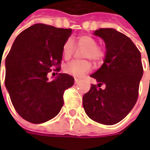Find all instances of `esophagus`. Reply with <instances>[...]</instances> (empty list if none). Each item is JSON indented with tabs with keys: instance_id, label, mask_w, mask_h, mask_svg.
I'll return each instance as SVG.
<instances>
[{
	"instance_id": "1",
	"label": "esophagus",
	"mask_w": 150,
	"mask_h": 150,
	"mask_svg": "<svg viewBox=\"0 0 150 150\" xmlns=\"http://www.w3.org/2000/svg\"><path fill=\"white\" fill-rule=\"evenodd\" d=\"M74 81H75V83H78L80 80H79L78 78H75V79H74Z\"/></svg>"
}]
</instances>
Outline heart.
Here are the masks:
<instances>
[{"mask_svg":"<svg viewBox=\"0 0 150 150\" xmlns=\"http://www.w3.org/2000/svg\"><path fill=\"white\" fill-rule=\"evenodd\" d=\"M75 46L77 47L84 48L82 57L83 58H88L94 63H100L105 57V51L103 47L97 45L95 38L88 35H83L74 42L71 38H68L64 42L62 52L65 59H69L72 57L75 51ZM91 67V63L88 60H75L67 63L63 70L68 75L78 78L89 72Z\"/></svg>","mask_w":150,"mask_h":150,"instance_id":"b5f03b06","label":"heart"}]
</instances>
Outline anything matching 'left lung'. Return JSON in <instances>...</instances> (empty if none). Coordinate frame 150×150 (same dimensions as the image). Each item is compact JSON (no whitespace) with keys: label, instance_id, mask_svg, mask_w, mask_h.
Returning <instances> with one entry per match:
<instances>
[{"label":"left lung","instance_id":"left-lung-1","mask_svg":"<svg viewBox=\"0 0 150 150\" xmlns=\"http://www.w3.org/2000/svg\"><path fill=\"white\" fill-rule=\"evenodd\" d=\"M105 42L106 55L100 68L91 75L104 90L92 84L83 98L85 112L99 124L112 125L124 119L135 105L143 76L141 54L132 40L112 28L94 32Z\"/></svg>","mask_w":150,"mask_h":150}]
</instances>
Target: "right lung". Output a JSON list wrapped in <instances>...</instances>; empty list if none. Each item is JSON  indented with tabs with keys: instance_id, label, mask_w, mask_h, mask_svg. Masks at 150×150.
Here are the masks:
<instances>
[{
	"instance_id": "right-lung-1",
	"label": "right lung",
	"mask_w": 150,
	"mask_h": 150,
	"mask_svg": "<svg viewBox=\"0 0 150 150\" xmlns=\"http://www.w3.org/2000/svg\"><path fill=\"white\" fill-rule=\"evenodd\" d=\"M72 29L38 23L21 32L6 58L5 85L16 111L22 118L42 124L58 114L64 91L74 78L59 73L49 81L47 73L59 72L62 46ZM53 74V73H52Z\"/></svg>"
}]
</instances>
